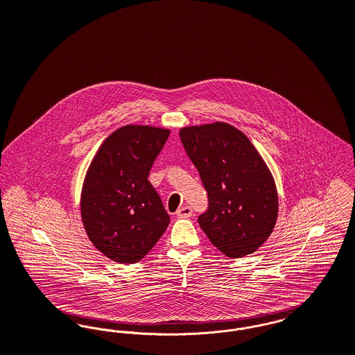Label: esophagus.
Returning a JSON list of instances; mask_svg holds the SVG:
<instances>
[{
  "label": "esophagus",
  "instance_id": "obj_1",
  "mask_svg": "<svg viewBox=\"0 0 355 355\" xmlns=\"http://www.w3.org/2000/svg\"><path fill=\"white\" fill-rule=\"evenodd\" d=\"M193 214V209L188 207V205H185V207H181V208L177 210V216L178 217H181V218H188Z\"/></svg>",
  "mask_w": 355,
  "mask_h": 355
}]
</instances>
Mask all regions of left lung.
<instances>
[{
  "mask_svg": "<svg viewBox=\"0 0 355 355\" xmlns=\"http://www.w3.org/2000/svg\"><path fill=\"white\" fill-rule=\"evenodd\" d=\"M180 138L208 193L201 230L228 257L253 253L271 236L279 209L261 155L245 134L224 122L184 127Z\"/></svg>",
  "mask_w": 355,
  "mask_h": 355,
  "instance_id": "obj_1",
  "label": "left lung"
}]
</instances>
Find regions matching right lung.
<instances>
[{"label":"right lung","mask_w":355,"mask_h":355,"mask_svg":"<svg viewBox=\"0 0 355 355\" xmlns=\"http://www.w3.org/2000/svg\"><path fill=\"white\" fill-rule=\"evenodd\" d=\"M168 134L159 127L123 125L105 138L88 167L80 200L84 230L114 261L144 259L170 223L147 180Z\"/></svg>","instance_id":"right-lung-1"}]
</instances>
